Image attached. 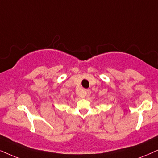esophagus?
<instances>
[{
	"mask_svg": "<svg viewBox=\"0 0 158 158\" xmlns=\"http://www.w3.org/2000/svg\"><path fill=\"white\" fill-rule=\"evenodd\" d=\"M90 94H91V91L89 89H86L85 91V96H89Z\"/></svg>",
	"mask_w": 158,
	"mask_h": 158,
	"instance_id": "34e87169",
	"label": "esophagus"
}]
</instances>
